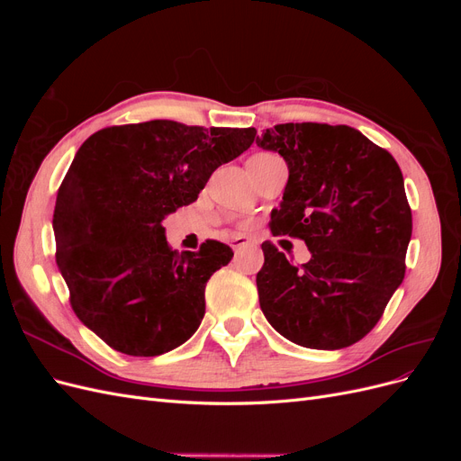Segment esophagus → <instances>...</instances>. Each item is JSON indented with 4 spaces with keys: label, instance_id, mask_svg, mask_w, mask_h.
I'll return each mask as SVG.
<instances>
[{
    "label": "esophagus",
    "instance_id": "esophagus-1",
    "mask_svg": "<svg viewBox=\"0 0 461 461\" xmlns=\"http://www.w3.org/2000/svg\"><path fill=\"white\" fill-rule=\"evenodd\" d=\"M249 244H252V240H249L248 236H242V234H239V236H232V240H230L232 249H240V248L249 246Z\"/></svg>",
    "mask_w": 461,
    "mask_h": 461
}]
</instances>
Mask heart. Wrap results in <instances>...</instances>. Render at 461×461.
<instances>
[{
    "label": "heart",
    "instance_id": "b5f03b06",
    "mask_svg": "<svg viewBox=\"0 0 461 461\" xmlns=\"http://www.w3.org/2000/svg\"><path fill=\"white\" fill-rule=\"evenodd\" d=\"M256 158H271V153H258Z\"/></svg>",
    "mask_w": 461,
    "mask_h": 461
}]
</instances>
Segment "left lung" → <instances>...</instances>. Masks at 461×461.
I'll list each match as a JSON object with an SVG mask.
<instances>
[{
    "label": "left lung",
    "instance_id": "8db88e82",
    "mask_svg": "<svg viewBox=\"0 0 461 461\" xmlns=\"http://www.w3.org/2000/svg\"><path fill=\"white\" fill-rule=\"evenodd\" d=\"M256 144L288 165L273 236H294L312 252L308 263L294 265L273 242L261 244V312L294 344L352 346L379 323L406 275L411 209L400 167L346 124H276Z\"/></svg>",
    "mask_w": 461,
    "mask_h": 461
}]
</instances>
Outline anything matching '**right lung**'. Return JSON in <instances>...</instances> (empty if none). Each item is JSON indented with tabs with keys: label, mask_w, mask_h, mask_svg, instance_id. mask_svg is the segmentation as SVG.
I'll use <instances>...</instances> for the list:
<instances>
[{
	"label": "right lung",
	"mask_w": 461,
	"mask_h": 461,
	"mask_svg": "<svg viewBox=\"0 0 461 461\" xmlns=\"http://www.w3.org/2000/svg\"><path fill=\"white\" fill-rule=\"evenodd\" d=\"M254 138L159 119L107 127L78 148L55 202V259L73 312L113 350L161 356L198 330L205 285L232 249L205 240L176 254L161 221Z\"/></svg>",
	"instance_id": "add662e5"
}]
</instances>
